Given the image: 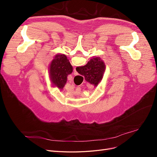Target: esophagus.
Listing matches in <instances>:
<instances>
[{"mask_svg":"<svg viewBox=\"0 0 157 157\" xmlns=\"http://www.w3.org/2000/svg\"><path fill=\"white\" fill-rule=\"evenodd\" d=\"M73 75H78V73L77 72V71H76V69H75V68L74 69V72H73Z\"/></svg>","mask_w":157,"mask_h":157,"instance_id":"esophagus-1","label":"esophagus"}]
</instances>
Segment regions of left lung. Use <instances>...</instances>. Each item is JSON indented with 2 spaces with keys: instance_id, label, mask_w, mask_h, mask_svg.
I'll return each instance as SVG.
<instances>
[{
  "instance_id": "obj_1",
  "label": "left lung",
  "mask_w": 157,
  "mask_h": 157,
  "mask_svg": "<svg viewBox=\"0 0 157 157\" xmlns=\"http://www.w3.org/2000/svg\"><path fill=\"white\" fill-rule=\"evenodd\" d=\"M73 66L65 54H57L52 60L48 73L52 87L62 90L67 82V76L72 73Z\"/></svg>"
}]
</instances>
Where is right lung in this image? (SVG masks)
<instances>
[{
	"label": "right lung",
	"mask_w": 157,
	"mask_h": 157,
	"mask_svg": "<svg viewBox=\"0 0 157 157\" xmlns=\"http://www.w3.org/2000/svg\"><path fill=\"white\" fill-rule=\"evenodd\" d=\"M106 65L100 57H93L86 65L76 68L77 72L84 76L87 82L97 86L103 79Z\"/></svg>",
	"instance_id": "obj_1"
}]
</instances>
